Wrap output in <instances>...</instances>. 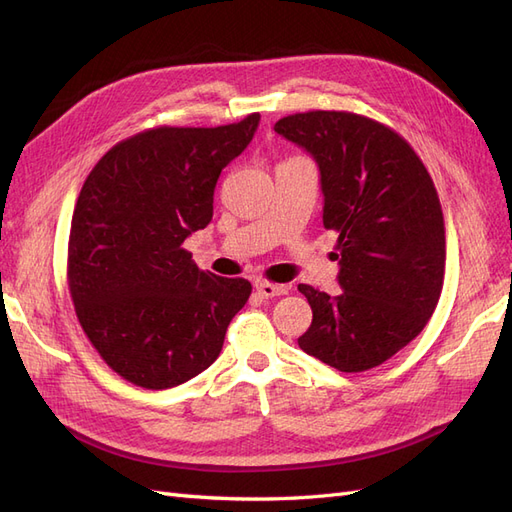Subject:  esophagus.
<instances>
[{
	"label": "esophagus",
	"mask_w": 512,
	"mask_h": 512,
	"mask_svg": "<svg viewBox=\"0 0 512 512\" xmlns=\"http://www.w3.org/2000/svg\"><path fill=\"white\" fill-rule=\"evenodd\" d=\"M256 290L262 299H273V297H282V294H286L290 288L284 284H271V282L260 280L256 282Z\"/></svg>",
	"instance_id": "1"
}]
</instances>
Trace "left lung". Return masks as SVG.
Here are the masks:
<instances>
[{
	"label": "left lung",
	"mask_w": 512,
	"mask_h": 512,
	"mask_svg": "<svg viewBox=\"0 0 512 512\" xmlns=\"http://www.w3.org/2000/svg\"><path fill=\"white\" fill-rule=\"evenodd\" d=\"M320 170L324 228L337 230L342 292L299 284L312 324L299 348L339 371L382 365L425 329L444 282V218L414 149L382 123L309 111L275 123Z\"/></svg>",
	"instance_id": "8db88e82"
}]
</instances>
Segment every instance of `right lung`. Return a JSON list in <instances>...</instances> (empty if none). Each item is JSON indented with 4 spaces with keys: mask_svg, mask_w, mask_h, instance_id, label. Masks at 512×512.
Masks as SVG:
<instances>
[{
    "mask_svg": "<svg viewBox=\"0 0 512 512\" xmlns=\"http://www.w3.org/2000/svg\"><path fill=\"white\" fill-rule=\"evenodd\" d=\"M258 121L145 130L83 183L68 243L74 312L104 363L136 386L173 389L205 371L250 299V282L200 271L181 245L211 222L215 183Z\"/></svg>",
    "mask_w": 512,
    "mask_h": 512,
    "instance_id": "right-lung-1",
    "label": "right lung"
}]
</instances>
